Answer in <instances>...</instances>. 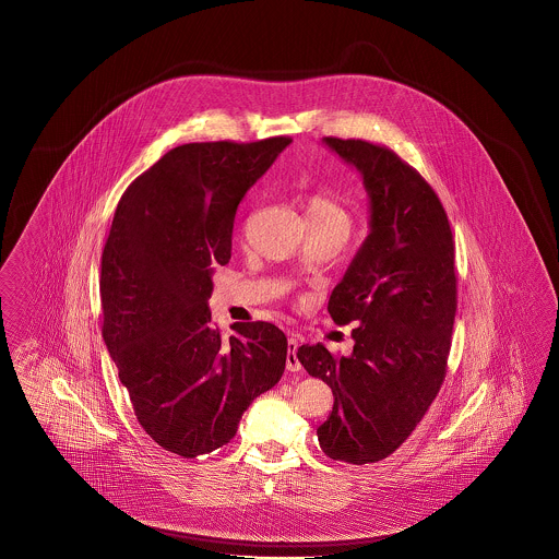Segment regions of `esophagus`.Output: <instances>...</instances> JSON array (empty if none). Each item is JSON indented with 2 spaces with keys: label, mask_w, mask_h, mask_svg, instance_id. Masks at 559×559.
I'll return each mask as SVG.
<instances>
[{
  "label": "esophagus",
  "mask_w": 559,
  "mask_h": 559,
  "mask_svg": "<svg viewBox=\"0 0 559 559\" xmlns=\"http://www.w3.org/2000/svg\"><path fill=\"white\" fill-rule=\"evenodd\" d=\"M288 353H287V369L290 372L301 371V362L297 358V348H299V338L290 336L288 338Z\"/></svg>",
  "instance_id": "esophagus-1"
}]
</instances>
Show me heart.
Masks as SVG:
<instances>
[{"instance_id":"b5f03b06","label":"heart","mask_w":559,"mask_h":559,"mask_svg":"<svg viewBox=\"0 0 559 559\" xmlns=\"http://www.w3.org/2000/svg\"><path fill=\"white\" fill-rule=\"evenodd\" d=\"M305 215L307 221L346 229L350 227V211L348 206L340 201L336 194L330 190H316L305 199Z\"/></svg>"}]
</instances>
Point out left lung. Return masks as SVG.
<instances>
[{
    "instance_id": "1",
    "label": "left lung",
    "mask_w": 559,
    "mask_h": 559,
    "mask_svg": "<svg viewBox=\"0 0 559 559\" xmlns=\"http://www.w3.org/2000/svg\"><path fill=\"white\" fill-rule=\"evenodd\" d=\"M323 143L360 171L371 231L328 304L338 325L355 323L353 355L318 342L297 358L334 393L318 428L323 453L362 465L390 457L444 381L457 311L455 241L437 192L397 153L362 139Z\"/></svg>"
}]
</instances>
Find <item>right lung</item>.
I'll use <instances>...</instances> for the list:
<instances>
[{"mask_svg":"<svg viewBox=\"0 0 559 559\" xmlns=\"http://www.w3.org/2000/svg\"><path fill=\"white\" fill-rule=\"evenodd\" d=\"M290 143H187L120 197L102 252V336L136 420L180 457L236 437L241 414L285 372L287 336L269 322H211L213 272L231 258L237 204Z\"/></svg>","mask_w":559,"mask_h":559,"instance_id":"right-lung-1","label":"right lung"}]
</instances>
